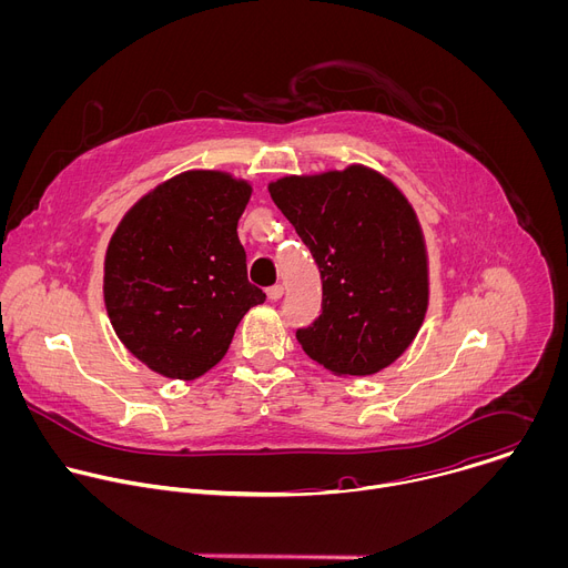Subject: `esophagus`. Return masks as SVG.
Here are the masks:
<instances>
[{"instance_id":"esophagus-1","label":"esophagus","mask_w":568,"mask_h":568,"mask_svg":"<svg viewBox=\"0 0 568 568\" xmlns=\"http://www.w3.org/2000/svg\"><path fill=\"white\" fill-rule=\"evenodd\" d=\"M281 296H283V285H272V287H267V298L278 301Z\"/></svg>"}]
</instances>
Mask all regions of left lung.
<instances>
[{
    "instance_id": "left-lung-1",
    "label": "left lung",
    "mask_w": 568,
    "mask_h": 568,
    "mask_svg": "<svg viewBox=\"0 0 568 568\" xmlns=\"http://www.w3.org/2000/svg\"><path fill=\"white\" fill-rule=\"evenodd\" d=\"M321 272V314L296 333L337 377L375 375L407 351L429 307V254L416 209L364 164L267 184Z\"/></svg>"
}]
</instances>
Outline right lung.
I'll list each match as a JSON object with an SVG mask.
<instances>
[{"label":"right lung","mask_w":568,"mask_h":568,"mask_svg":"<svg viewBox=\"0 0 568 568\" xmlns=\"http://www.w3.org/2000/svg\"><path fill=\"white\" fill-rule=\"evenodd\" d=\"M252 184L184 171L139 197L116 224L103 298L121 344L152 373L191 382L229 351L240 318L265 301L247 281L237 220Z\"/></svg>","instance_id":"add662e5"}]
</instances>
